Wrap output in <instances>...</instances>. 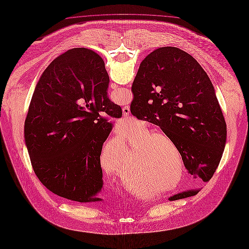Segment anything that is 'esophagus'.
I'll return each mask as SVG.
<instances>
[{
    "label": "esophagus",
    "instance_id": "obj_1",
    "mask_svg": "<svg viewBox=\"0 0 249 249\" xmlns=\"http://www.w3.org/2000/svg\"><path fill=\"white\" fill-rule=\"evenodd\" d=\"M111 85H113V83L111 84ZM112 88H115L116 87V85L114 84L113 86H111ZM123 112H124V118L127 119L129 117V112H130V109H129V107H124V109H123Z\"/></svg>",
    "mask_w": 249,
    "mask_h": 249
}]
</instances>
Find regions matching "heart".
<instances>
[{"instance_id": "1", "label": "heart", "mask_w": 249, "mask_h": 249, "mask_svg": "<svg viewBox=\"0 0 249 249\" xmlns=\"http://www.w3.org/2000/svg\"><path fill=\"white\" fill-rule=\"evenodd\" d=\"M146 132V128L141 127L134 134L124 137L122 142H107L99 157L100 165L107 171L121 175L126 166L127 157L130 155L131 170L141 167L140 176L142 178L162 187L164 192L172 190L177 187L182 179L181 174L174 182L173 181L177 177V172L167 168L165 143L167 142L171 147H173V144L169 137L162 132L143 136ZM110 151L113 155L108 157L106 153ZM180 166L182 168V163Z\"/></svg>"}]
</instances>
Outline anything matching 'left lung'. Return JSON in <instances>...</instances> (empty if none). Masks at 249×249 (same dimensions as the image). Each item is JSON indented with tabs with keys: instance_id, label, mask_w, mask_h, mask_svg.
Masks as SVG:
<instances>
[{
	"instance_id": "obj_1",
	"label": "left lung",
	"mask_w": 249,
	"mask_h": 249,
	"mask_svg": "<svg viewBox=\"0 0 249 249\" xmlns=\"http://www.w3.org/2000/svg\"><path fill=\"white\" fill-rule=\"evenodd\" d=\"M131 91V113L160 126L185 168L209 182L224 153L227 125L213 83L195 58L175 47L158 48L141 63Z\"/></svg>"
}]
</instances>
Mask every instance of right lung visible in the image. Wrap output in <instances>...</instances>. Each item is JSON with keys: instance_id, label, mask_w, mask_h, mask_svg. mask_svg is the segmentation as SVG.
<instances>
[{"instance_id": "add662e5", "label": "right lung", "mask_w": 249, "mask_h": 249, "mask_svg": "<svg viewBox=\"0 0 249 249\" xmlns=\"http://www.w3.org/2000/svg\"><path fill=\"white\" fill-rule=\"evenodd\" d=\"M102 58L76 48L50 64L35 88L24 124L32 167L53 194L79 202L99 201V157L121 107L107 95Z\"/></svg>"}]
</instances>
